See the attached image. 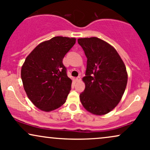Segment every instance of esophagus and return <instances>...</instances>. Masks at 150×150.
Returning a JSON list of instances; mask_svg holds the SVG:
<instances>
[{
	"instance_id": "obj_1",
	"label": "esophagus",
	"mask_w": 150,
	"mask_h": 150,
	"mask_svg": "<svg viewBox=\"0 0 150 150\" xmlns=\"http://www.w3.org/2000/svg\"><path fill=\"white\" fill-rule=\"evenodd\" d=\"M76 81L77 82H80V81H81V77L80 76H78L76 77Z\"/></svg>"
}]
</instances>
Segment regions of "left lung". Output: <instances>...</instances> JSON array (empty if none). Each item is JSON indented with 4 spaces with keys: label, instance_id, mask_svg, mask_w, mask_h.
<instances>
[{
    "label": "left lung",
    "instance_id": "1",
    "mask_svg": "<svg viewBox=\"0 0 150 150\" xmlns=\"http://www.w3.org/2000/svg\"><path fill=\"white\" fill-rule=\"evenodd\" d=\"M77 42L87 58L81 103L93 115H105L116 107L124 94L128 80L126 66L116 50L103 40L84 38Z\"/></svg>",
    "mask_w": 150,
    "mask_h": 150
}]
</instances>
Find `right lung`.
Masks as SVG:
<instances>
[{
  "mask_svg": "<svg viewBox=\"0 0 150 150\" xmlns=\"http://www.w3.org/2000/svg\"><path fill=\"white\" fill-rule=\"evenodd\" d=\"M75 38L57 36L38 45L26 57L21 76L28 98L41 110L61 107L71 89L63 59L75 44Z\"/></svg>",
  "mask_w": 150,
  "mask_h": 150,
  "instance_id": "obj_1",
  "label": "right lung"
}]
</instances>
